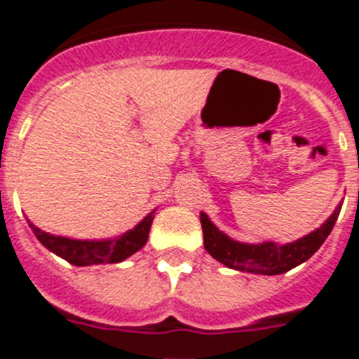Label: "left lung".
Instances as JSON below:
<instances>
[{"instance_id": "obj_1", "label": "left lung", "mask_w": 359, "mask_h": 359, "mask_svg": "<svg viewBox=\"0 0 359 359\" xmlns=\"http://www.w3.org/2000/svg\"><path fill=\"white\" fill-rule=\"evenodd\" d=\"M339 210L341 206H337L336 212L316 232L287 245H276V243L247 245V243L230 240L229 236L215 229L214 223L208 219V215L201 214L205 249L215 260L225 264L230 269L247 271L256 275H282L316 255L317 249L325 243L336 225Z\"/></svg>"}]
</instances>
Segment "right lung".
<instances>
[{
    "label": "right lung",
    "mask_w": 359,
    "mask_h": 359,
    "mask_svg": "<svg viewBox=\"0 0 359 359\" xmlns=\"http://www.w3.org/2000/svg\"><path fill=\"white\" fill-rule=\"evenodd\" d=\"M153 212L145 217L140 225L134 226L133 230L125 232L116 240H104V241H81V240H69V238H60V236H51L43 232L33 223L29 226L33 229L40 243L48 247L51 252L64 258L66 262L74 265H97V264H118L129 258L136 250L147 243L149 238L151 223H153Z\"/></svg>",
    "instance_id": "1"
}]
</instances>
